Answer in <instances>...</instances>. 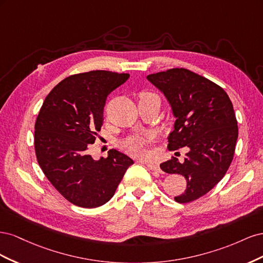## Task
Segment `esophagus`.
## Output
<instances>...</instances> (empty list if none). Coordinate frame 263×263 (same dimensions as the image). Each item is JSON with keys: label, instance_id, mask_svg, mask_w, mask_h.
<instances>
[{"label": "esophagus", "instance_id": "esophagus-1", "mask_svg": "<svg viewBox=\"0 0 263 263\" xmlns=\"http://www.w3.org/2000/svg\"><path fill=\"white\" fill-rule=\"evenodd\" d=\"M147 166H148V169H150V170H153V171H157V172H161V169H160V166H159V164H157V163H147Z\"/></svg>", "mask_w": 263, "mask_h": 263}]
</instances>
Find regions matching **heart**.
Returning a JSON list of instances; mask_svg holds the SVG:
<instances>
[{
    "instance_id": "obj_1",
    "label": "heart",
    "mask_w": 263,
    "mask_h": 263,
    "mask_svg": "<svg viewBox=\"0 0 263 263\" xmlns=\"http://www.w3.org/2000/svg\"><path fill=\"white\" fill-rule=\"evenodd\" d=\"M151 97H155V95L151 93H142L141 100H145V99H148ZM146 142H147L146 138H134V139H129L128 141H126L124 144V147L129 154H132L134 156L144 157L146 155V150L144 148Z\"/></svg>"
}]
</instances>
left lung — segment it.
I'll return each mask as SVG.
<instances>
[{"mask_svg":"<svg viewBox=\"0 0 263 263\" xmlns=\"http://www.w3.org/2000/svg\"><path fill=\"white\" fill-rule=\"evenodd\" d=\"M147 80L164 95L176 118L168 147L189 148L184 161L173 158L160 168L187 182L184 193L174 200L192 202L210 192L233 161L238 138L233 103L219 85L187 69L149 74Z\"/></svg>","mask_w":263,"mask_h":263,"instance_id":"obj_1","label":"left lung"}]
</instances>
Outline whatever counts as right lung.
<instances>
[{
    "label": "right lung",
    "mask_w": 263,
    "mask_h": 263,
    "mask_svg": "<svg viewBox=\"0 0 263 263\" xmlns=\"http://www.w3.org/2000/svg\"><path fill=\"white\" fill-rule=\"evenodd\" d=\"M128 73L90 71L66 78L47 95L35 124V151L45 176L72 204L94 209L113 197L133 159L112 149L94 159L87 150L104 121L106 98Z\"/></svg>",
    "instance_id": "obj_1"
}]
</instances>
